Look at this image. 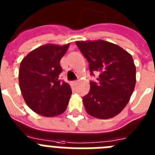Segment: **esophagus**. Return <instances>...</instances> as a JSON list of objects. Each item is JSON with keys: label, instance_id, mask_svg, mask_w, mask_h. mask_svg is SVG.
<instances>
[{"label": "esophagus", "instance_id": "1", "mask_svg": "<svg viewBox=\"0 0 155 155\" xmlns=\"http://www.w3.org/2000/svg\"><path fill=\"white\" fill-rule=\"evenodd\" d=\"M78 83H79V80H74V81L72 82V84L73 85H76Z\"/></svg>", "mask_w": 155, "mask_h": 155}]
</instances>
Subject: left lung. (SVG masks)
<instances>
[{
    "label": "left lung",
    "instance_id": "left-lung-1",
    "mask_svg": "<svg viewBox=\"0 0 155 155\" xmlns=\"http://www.w3.org/2000/svg\"><path fill=\"white\" fill-rule=\"evenodd\" d=\"M78 48L89 63L91 75L99 73L98 83L90 82L83 97L87 113L99 119L115 117L124 109L136 84V67L130 53L104 40L77 41Z\"/></svg>",
    "mask_w": 155,
    "mask_h": 155
}]
</instances>
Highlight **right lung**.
I'll return each instance as SVG.
<instances>
[{
	"label": "right lung",
	"mask_w": 155,
	"mask_h": 155,
	"mask_svg": "<svg viewBox=\"0 0 155 155\" xmlns=\"http://www.w3.org/2000/svg\"><path fill=\"white\" fill-rule=\"evenodd\" d=\"M70 44H46L21 62L19 86L26 104L43 117H55L67 109L71 96L68 83L59 80L60 60Z\"/></svg>",
	"instance_id": "1"
}]
</instances>
